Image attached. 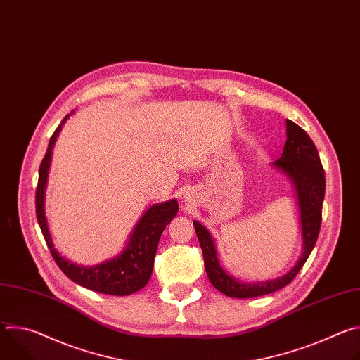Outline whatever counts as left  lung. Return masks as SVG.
Here are the masks:
<instances>
[{
    "label": "left lung",
    "mask_w": 360,
    "mask_h": 360,
    "mask_svg": "<svg viewBox=\"0 0 360 360\" xmlns=\"http://www.w3.org/2000/svg\"><path fill=\"white\" fill-rule=\"evenodd\" d=\"M286 136L288 139L283 146L282 157L276 160L274 165L285 172L293 182L299 202L303 238V249L300 258L288 274L265 282L245 283L235 279L233 276L226 274V271H224L219 265L215 243L208 229L202 226L198 221H193L195 232L203 253L205 271H207L211 283L226 296L238 299L256 297L285 288L295 279L297 272L302 269L307 258H309L319 236L322 224V205L326 186L325 171L319 158V153L311 136L290 120H286Z\"/></svg>",
    "instance_id": "1"
}]
</instances>
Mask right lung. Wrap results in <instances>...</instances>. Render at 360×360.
I'll return each instance as SVG.
<instances>
[{
  "label": "right lung",
  "instance_id": "obj_1",
  "mask_svg": "<svg viewBox=\"0 0 360 360\" xmlns=\"http://www.w3.org/2000/svg\"><path fill=\"white\" fill-rule=\"evenodd\" d=\"M68 117L70 115L63 120L53 136H51L45 157L39 165L38 185L35 191V212L41 232L54 261L71 281L99 293L115 296L131 295L148 283L152 274L153 261H155L160 238L165 226L176 217L178 202L176 199H171L152 205L135 225L125 249L112 259L95 266H79L63 258L56 250L53 239H51L48 232L46 218L44 214V193L53 146Z\"/></svg>",
  "mask_w": 360,
  "mask_h": 360
}]
</instances>
